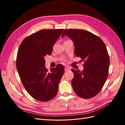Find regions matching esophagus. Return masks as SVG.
Instances as JSON below:
<instances>
[{"mask_svg": "<svg viewBox=\"0 0 125 125\" xmlns=\"http://www.w3.org/2000/svg\"><path fill=\"white\" fill-rule=\"evenodd\" d=\"M70 69L69 68H68V67H65V71H69Z\"/></svg>", "mask_w": 125, "mask_h": 125, "instance_id": "obj_1", "label": "esophagus"}]
</instances>
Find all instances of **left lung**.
Returning a JSON list of instances; mask_svg holds the SVG:
<instances>
[{
    "instance_id": "obj_1",
    "label": "left lung",
    "mask_w": 125,
    "mask_h": 125,
    "mask_svg": "<svg viewBox=\"0 0 125 125\" xmlns=\"http://www.w3.org/2000/svg\"><path fill=\"white\" fill-rule=\"evenodd\" d=\"M66 35L73 41L74 53L84 62L82 72L72 69L74 77L71 84L75 94L83 99L95 96L107 80L109 57L103 41L98 36L83 30H65Z\"/></svg>"
}]
</instances>
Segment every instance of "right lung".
I'll return each mask as SVG.
<instances>
[{"label":"right lung","mask_w":125,"mask_h":125,"mask_svg":"<svg viewBox=\"0 0 125 125\" xmlns=\"http://www.w3.org/2000/svg\"><path fill=\"white\" fill-rule=\"evenodd\" d=\"M63 31L40 30L25 37L19 47L16 61L19 75L26 91L37 101H50L57 94L64 67L59 64L49 73L45 66L44 57L51 55Z\"/></svg>","instance_id":"right-lung-1"}]
</instances>
